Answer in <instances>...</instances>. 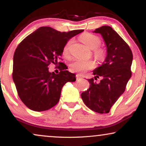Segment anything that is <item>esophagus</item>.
Instances as JSON below:
<instances>
[{
    "mask_svg": "<svg viewBox=\"0 0 146 146\" xmlns=\"http://www.w3.org/2000/svg\"><path fill=\"white\" fill-rule=\"evenodd\" d=\"M76 80H78L80 79L82 76H81V75H80V74H76Z\"/></svg>",
    "mask_w": 146,
    "mask_h": 146,
    "instance_id": "esophagus-1",
    "label": "esophagus"
}]
</instances>
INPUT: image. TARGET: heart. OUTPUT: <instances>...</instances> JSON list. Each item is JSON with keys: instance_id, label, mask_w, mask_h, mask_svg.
<instances>
[{"instance_id": "obj_1", "label": "heart", "mask_w": 146, "mask_h": 146, "mask_svg": "<svg viewBox=\"0 0 146 146\" xmlns=\"http://www.w3.org/2000/svg\"><path fill=\"white\" fill-rule=\"evenodd\" d=\"M81 41L88 47L93 50V54L98 60L102 61L106 56V50L103 47L100 46L101 40L96 35L90 33H84L80 37ZM72 43V40H70L64 45L62 49V54L65 57L70 55V48ZM95 66V63L92 60H75L70 64V70L72 72L83 73L88 70L92 69Z\"/></svg>"}]
</instances>
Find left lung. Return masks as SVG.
<instances>
[{
    "label": "left lung",
    "instance_id": "obj_1",
    "mask_svg": "<svg viewBox=\"0 0 146 146\" xmlns=\"http://www.w3.org/2000/svg\"><path fill=\"white\" fill-rule=\"evenodd\" d=\"M102 36L107 48V56L100 66L93 71L94 79L102 77L97 84L94 78L88 79L90 88L82 93L87 107L100 113H109L111 108L124 92L131 76L133 54L130 48L116 32L108 26L94 31Z\"/></svg>",
    "mask_w": 146,
    "mask_h": 146
}]
</instances>
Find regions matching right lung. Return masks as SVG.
Returning <instances> with one entry per match:
<instances>
[{
    "label": "right lung",
    "instance_id": "obj_1",
    "mask_svg": "<svg viewBox=\"0 0 146 146\" xmlns=\"http://www.w3.org/2000/svg\"><path fill=\"white\" fill-rule=\"evenodd\" d=\"M82 32L61 33L51 27H40L18 46L13 57V78L18 95L29 109L42 111L52 108L59 102L63 86L76 81L74 74L66 70L64 66H60L64 63L58 60L67 42ZM51 63L59 64V74L48 71Z\"/></svg>",
    "mask_w": 146,
    "mask_h": 146
}]
</instances>
